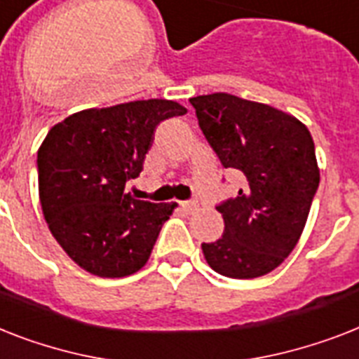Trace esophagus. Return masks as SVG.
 Returning <instances> with one entry per match:
<instances>
[{
  "label": "esophagus",
  "mask_w": 359,
  "mask_h": 359,
  "mask_svg": "<svg viewBox=\"0 0 359 359\" xmlns=\"http://www.w3.org/2000/svg\"><path fill=\"white\" fill-rule=\"evenodd\" d=\"M180 206H182V208L186 210V212H194V210H197V201H182V203H180Z\"/></svg>",
  "instance_id": "esophagus-1"
}]
</instances>
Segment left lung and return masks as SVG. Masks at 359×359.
Returning <instances> with one entry per match:
<instances>
[{"label": "left lung", "mask_w": 359, "mask_h": 359, "mask_svg": "<svg viewBox=\"0 0 359 359\" xmlns=\"http://www.w3.org/2000/svg\"><path fill=\"white\" fill-rule=\"evenodd\" d=\"M206 142L245 186L215 206L225 219L217 241L203 243L215 273L256 278L295 249L319 188L316 145L306 125L269 104L230 94L189 99Z\"/></svg>", "instance_id": "left-lung-1"}]
</instances>
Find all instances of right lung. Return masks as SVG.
Listing matches in <instances>:
<instances>
[{
	"mask_svg": "<svg viewBox=\"0 0 359 359\" xmlns=\"http://www.w3.org/2000/svg\"><path fill=\"white\" fill-rule=\"evenodd\" d=\"M182 104L147 99L72 114L38 149V194L58 245L84 271L121 278L149 260L175 205L134 199L125 184L144 170L154 130Z\"/></svg>",
	"mask_w": 359,
	"mask_h": 359,
	"instance_id": "obj_1",
	"label": "right lung"
}]
</instances>
